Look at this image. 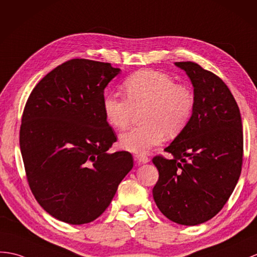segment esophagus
Returning <instances> with one entry per match:
<instances>
[{"label": "esophagus", "mask_w": 257, "mask_h": 257, "mask_svg": "<svg viewBox=\"0 0 257 257\" xmlns=\"http://www.w3.org/2000/svg\"><path fill=\"white\" fill-rule=\"evenodd\" d=\"M135 160L137 161V162H138L139 164H146V163H148L149 161V158L148 157H146V156H143V154H137V156H135Z\"/></svg>", "instance_id": "34e87169"}]
</instances>
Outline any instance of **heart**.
I'll return each instance as SVG.
<instances>
[{"label": "heart", "instance_id": "b5f03b06", "mask_svg": "<svg viewBox=\"0 0 257 257\" xmlns=\"http://www.w3.org/2000/svg\"><path fill=\"white\" fill-rule=\"evenodd\" d=\"M126 98L116 94L106 95L103 110L112 128L128 127L135 110L141 111L142 124L119 137L122 149L134 153H146L165 138L175 137L186 127L192 117L195 97L188 86L175 84L168 74L142 70L123 82Z\"/></svg>", "mask_w": 257, "mask_h": 257}]
</instances>
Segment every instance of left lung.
<instances>
[{"label": "left lung", "instance_id": "left-lung-1", "mask_svg": "<svg viewBox=\"0 0 257 257\" xmlns=\"http://www.w3.org/2000/svg\"><path fill=\"white\" fill-rule=\"evenodd\" d=\"M194 87L192 117L164 149L172 159L153 158L159 181L153 198L160 211L183 225L204 223L222 209L242 169L240 109L224 82L195 62H175Z\"/></svg>", "mask_w": 257, "mask_h": 257}]
</instances>
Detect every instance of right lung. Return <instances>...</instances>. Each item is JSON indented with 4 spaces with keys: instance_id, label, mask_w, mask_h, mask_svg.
<instances>
[{
    "instance_id": "1",
    "label": "right lung",
    "mask_w": 257,
    "mask_h": 257,
    "mask_svg": "<svg viewBox=\"0 0 257 257\" xmlns=\"http://www.w3.org/2000/svg\"><path fill=\"white\" fill-rule=\"evenodd\" d=\"M120 69L72 59L48 73L28 97L20 133L27 181L38 204L60 221H94L134 168L103 110L104 89Z\"/></svg>"
}]
</instances>
